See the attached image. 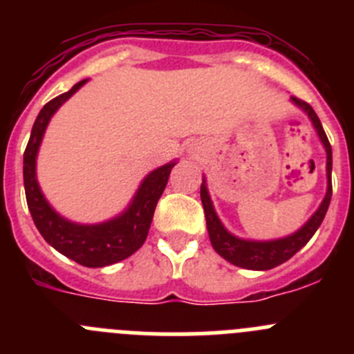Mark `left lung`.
<instances>
[{
  "mask_svg": "<svg viewBox=\"0 0 354 354\" xmlns=\"http://www.w3.org/2000/svg\"><path fill=\"white\" fill-rule=\"evenodd\" d=\"M294 104H298L299 108L305 109V113L310 117L312 124H314L315 131H317L319 138L323 142L324 149H326V175H328V192L324 196L321 207L315 211V214L312 216L310 220L306 221L298 232H294L292 236L283 237V239H274V241H245L239 239V237L232 236L230 232H227V228L221 225L220 218L216 216L214 207H212L211 196L207 193V187L205 183H202L200 186V198H202V205H204L205 212V221H207V230H209V239H211L212 248L216 250L218 255L228 261L230 264L239 266V268H245V270H253V271H266L271 270V268H277V266L283 264L286 261H289L294 253L299 252L303 246L310 241V237L314 236L315 230L319 228V225L323 223L324 214L328 211V205H330L331 200V145L328 142V136L324 133L323 126H321V120L315 115L314 108H312L308 102L301 101L298 97H292Z\"/></svg>",
  "mask_w": 354,
  "mask_h": 354,
  "instance_id": "left-lung-1",
  "label": "left lung"
}]
</instances>
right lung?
<instances>
[{
  "label": "right lung",
  "instance_id": "add662e5",
  "mask_svg": "<svg viewBox=\"0 0 354 354\" xmlns=\"http://www.w3.org/2000/svg\"><path fill=\"white\" fill-rule=\"evenodd\" d=\"M83 84L84 80L74 84L68 92L51 99L40 109L31 129L30 142L24 150V192H26L28 209L35 221V227L53 248L86 268H104V266L127 259L145 243L150 223L154 218L156 205L167 187L168 177L175 162H168L147 175L134 196L133 204L115 220L99 225H77L56 214L51 205L46 202L37 183V152H39L44 131L48 127L53 113Z\"/></svg>",
  "mask_w": 354,
  "mask_h": 354
}]
</instances>
